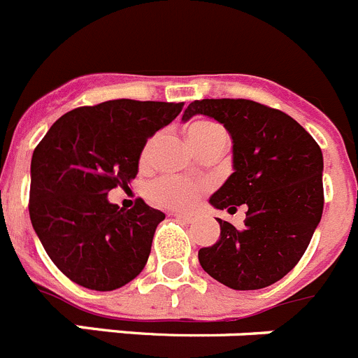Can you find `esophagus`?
I'll list each match as a JSON object with an SVG mask.
<instances>
[{"label": "esophagus", "mask_w": 358, "mask_h": 358, "mask_svg": "<svg viewBox=\"0 0 358 358\" xmlns=\"http://www.w3.org/2000/svg\"><path fill=\"white\" fill-rule=\"evenodd\" d=\"M173 217L179 218V220H182V222H188V224H192L197 220V217H195L194 213H182V211H176V213H173Z\"/></svg>", "instance_id": "esophagus-1"}]
</instances>
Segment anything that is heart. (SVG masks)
I'll return each instance as SVG.
<instances>
[{
    "label": "heart",
    "mask_w": 358,
    "mask_h": 358,
    "mask_svg": "<svg viewBox=\"0 0 358 358\" xmlns=\"http://www.w3.org/2000/svg\"><path fill=\"white\" fill-rule=\"evenodd\" d=\"M186 136L192 147L201 154L202 150H206L210 147H226L227 134L224 131L222 125L211 122V120H197V122L189 123L186 129ZM157 143H159V134H152L147 141H145L143 148L140 152V163L147 166L154 157ZM147 197L152 204L161 208H172V210H185V208H192L195 202L201 199L204 186L199 182L182 181V179H176V177L163 176L157 177L154 181L147 185Z\"/></svg>",
    "instance_id": "1"
}]
</instances>
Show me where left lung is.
<instances>
[{"label":"left lung","mask_w":358,"mask_h":358,"mask_svg":"<svg viewBox=\"0 0 358 358\" xmlns=\"http://www.w3.org/2000/svg\"><path fill=\"white\" fill-rule=\"evenodd\" d=\"M206 115L233 140V169L211 195L217 210L245 204L243 227L220 220V238L199 251L202 268L235 290L273 285L301 260L322 215V152L283 110L243 98H204L182 120Z\"/></svg>","instance_id":"obj_1"}]
</instances>
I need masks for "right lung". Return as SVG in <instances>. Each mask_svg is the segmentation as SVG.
<instances>
[{"instance_id": "obj_1", "label": "right lung", "mask_w": 358, "mask_h": 358, "mask_svg": "<svg viewBox=\"0 0 358 358\" xmlns=\"http://www.w3.org/2000/svg\"><path fill=\"white\" fill-rule=\"evenodd\" d=\"M182 106L122 98L77 107L34 150L31 226L57 268L77 285L107 292L143 271L164 213L143 199L123 210L107 194L134 179L145 141Z\"/></svg>"}]
</instances>
